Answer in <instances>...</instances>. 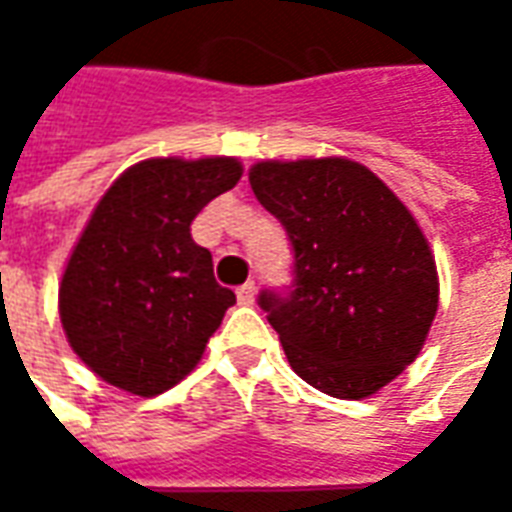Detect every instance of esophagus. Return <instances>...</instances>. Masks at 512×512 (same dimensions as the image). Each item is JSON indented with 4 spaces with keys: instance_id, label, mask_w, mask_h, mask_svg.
<instances>
[{
    "instance_id": "esophagus-1",
    "label": "esophagus",
    "mask_w": 512,
    "mask_h": 512,
    "mask_svg": "<svg viewBox=\"0 0 512 512\" xmlns=\"http://www.w3.org/2000/svg\"><path fill=\"white\" fill-rule=\"evenodd\" d=\"M235 296H238V304H244V307H252V304H255V296H257L255 282H246V285H241V288L235 290Z\"/></svg>"
}]
</instances>
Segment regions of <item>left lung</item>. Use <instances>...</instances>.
I'll list each match as a JSON object with an SVG mask.
<instances>
[{
	"instance_id": "left-lung-1",
	"label": "left lung",
	"mask_w": 512,
	"mask_h": 512,
	"mask_svg": "<svg viewBox=\"0 0 512 512\" xmlns=\"http://www.w3.org/2000/svg\"><path fill=\"white\" fill-rule=\"evenodd\" d=\"M249 183L293 246L290 290L260 293L290 367L332 397L376 395L417 359L439 310L417 219L351 158L257 161Z\"/></svg>"
}]
</instances>
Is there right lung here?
<instances>
[{
  "label": "right lung",
  "mask_w": 512,
  "mask_h": 512,
  "mask_svg": "<svg viewBox=\"0 0 512 512\" xmlns=\"http://www.w3.org/2000/svg\"><path fill=\"white\" fill-rule=\"evenodd\" d=\"M244 175L238 158H147L106 189L60 282L73 354L131 395L153 397L189 376L235 293L194 244V216Z\"/></svg>",
  "instance_id": "add662e5"
}]
</instances>
